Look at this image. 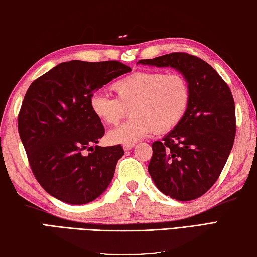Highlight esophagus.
<instances>
[{"mask_svg": "<svg viewBox=\"0 0 257 257\" xmlns=\"http://www.w3.org/2000/svg\"><path fill=\"white\" fill-rule=\"evenodd\" d=\"M134 148V143H127V144H124L123 149L125 150V151H128V150L133 149Z\"/></svg>", "mask_w": 257, "mask_h": 257, "instance_id": "34e87169", "label": "esophagus"}]
</instances>
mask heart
<instances>
[{"label":"heart","instance_id":"obj_1","mask_svg":"<svg viewBox=\"0 0 257 257\" xmlns=\"http://www.w3.org/2000/svg\"><path fill=\"white\" fill-rule=\"evenodd\" d=\"M114 97L94 94L91 113L105 125H116L130 109L132 118L109 131L108 142L127 144L156 132L168 133L182 122L190 105L191 91L181 75L140 71L112 85Z\"/></svg>","mask_w":257,"mask_h":257}]
</instances>
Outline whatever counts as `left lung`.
I'll list each match as a JSON object with an SVG mask.
<instances>
[{
    "label": "left lung",
    "instance_id": "1",
    "mask_svg": "<svg viewBox=\"0 0 257 257\" xmlns=\"http://www.w3.org/2000/svg\"><path fill=\"white\" fill-rule=\"evenodd\" d=\"M138 64L171 67L188 81L190 105L182 122L152 143L148 170L154 185L172 199L189 201L217 181L234 144L235 103L229 87L200 58L173 52Z\"/></svg>",
    "mask_w": 257,
    "mask_h": 257
}]
</instances>
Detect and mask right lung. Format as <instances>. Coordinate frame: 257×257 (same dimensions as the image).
Segmentation results:
<instances>
[{"label":"right lung","instance_id":"right-lung-1","mask_svg":"<svg viewBox=\"0 0 257 257\" xmlns=\"http://www.w3.org/2000/svg\"><path fill=\"white\" fill-rule=\"evenodd\" d=\"M119 61L61 62L29 87L18 130L38 182L70 205H85L103 193L124 150L99 147L105 130L89 107L96 90L130 72ZM85 149L92 152L85 155Z\"/></svg>","mask_w":257,"mask_h":257}]
</instances>
